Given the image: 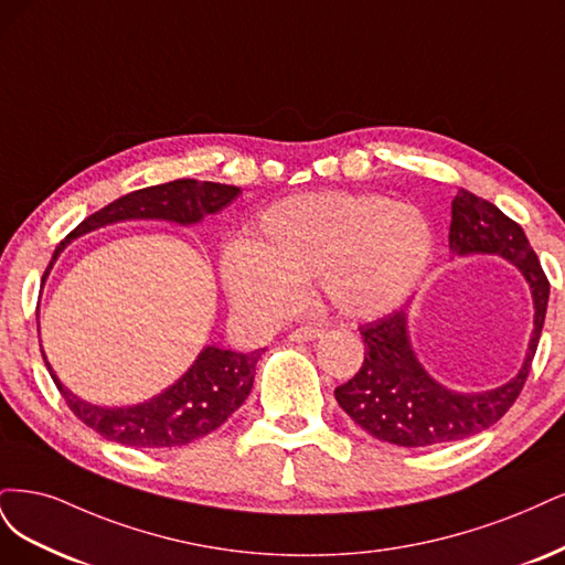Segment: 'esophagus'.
I'll return each instance as SVG.
<instances>
[{
  "label": "esophagus",
  "mask_w": 565,
  "mask_h": 565,
  "mask_svg": "<svg viewBox=\"0 0 565 565\" xmlns=\"http://www.w3.org/2000/svg\"><path fill=\"white\" fill-rule=\"evenodd\" d=\"M319 335H323L321 326H300V329H296L288 338L294 342H307V340H315Z\"/></svg>",
  "instance_id": "34e87169"
}]
</instances>
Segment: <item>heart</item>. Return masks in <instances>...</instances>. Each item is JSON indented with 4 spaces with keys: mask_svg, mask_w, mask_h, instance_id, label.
<instances>
[{
    "mask_svg": "<svg viewBox=\"0 0 565 565\" xmlns=\"http://www.w3.org/2000/svg\"><path fill=\"white\" fill-rule=\"evenodd\" d=\"M427 215L375 194L307 192L271 204L246 244L223 258L232 302L260 319L284 317L315 281L340 315L390 312L420 281L431 258Z\"/></svg>",
    "mask_w": 565,
    "mask_h": 565,
    "instance_id": "b5f03b06",
    "label": "heart"
}]
</instances>
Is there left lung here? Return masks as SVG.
I'll use <instances>...</instances> for the list:
<instances>
[{
    "mask_svg": "<svg viewBox=\"0 0 565 565\" xmlns=\"http://www.w3.org/2000/svg\"><path fill=\"white\" fill-rule=\"evenodd\" d=\"M450 213L448 242L455 256L493 253L521 269L533 290L535 329L516 377L483 394H460L439 385L417 361L408 340L406 309L361 326L366 354L356 375L335 387V402L359 427L394 446L450 444L495 425L514 406L525 385L547 315L550 279L521 225L495 204L467 190H460L452 199Z\"/></svg>",
    "mask_w": 565,
    "mask_h": 565,
    "instance_id": "left-lung-1",
    "label": "left lung"
}]
</instances>
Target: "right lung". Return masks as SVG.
<instances>
[{"label": "right lung", "mask_w": 565, "mask_h": 565, "mask_svg": "<svg viewBox=\"0 0 565 565\" xmlns=\"http://www.w3.org/2000/svg\"><path fill=\"white\" fill-rule=\"evenodd\" d=\"M239 192L242 190L234 185L206 183V180L199 183L194 178H180L171 180V183L124 194L117 202L84 217L65 236V242L53 250L42 284L65 244L90 230L119 221H171L180 225H194L204 215L225 209ZM258 359L260 350L239 354L211 344V348L202 350L190 371L173 382L169 390L152 396L150 402L126 408H103L84 402V398L72 394L51 371L46 356L44 363L67 408L86 427L98 431L103 439L131 448H173L211 434L246 402L253 377H256Z\"/></svg>", "instance_id": "add662e5"}]
</instances>
